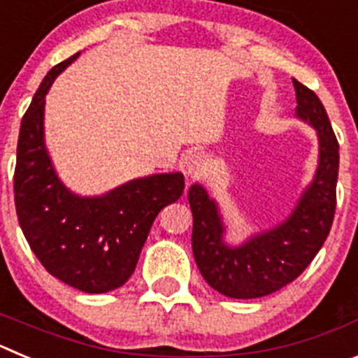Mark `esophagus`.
I'll list each match as a JSON object with an SVG mask.
<instances>
[{
  "label": "esophagus",
  "mask_w": 358,
  "mask_h": 358,
  "mask_svg": "<svg viewBox=\"0 0 358 358\" xmlns=\"http://www.w3.org/2000/svg\"><path fill=\"white\" fill-rule=\"evenodd\" d=\"M186 172L189 177H202L208 172V159L201 152H194L189 154L186 159Z\"/></svg>",
  "instance_id": "esophagus-1"
}]
</instances>
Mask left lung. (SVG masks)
<instances>
[{
	"label": "left lung",
	"instance_id": "left-lung-1",
	"mask_svg": "<svg viewBox=\"0 0 358 358\" xmlns=\"http://www.w3.org/2000/svg\"><path fill=\"white\" fill-rule=\"evenodd\" d=\"M299 118L312 123L319 136V166L287 222L262 233L242 248L222 242L224 226L217 204L206 189L194 185L188 201L194 213L192 248L208 285L235 299H255L292 283L314 260L331 229L337 204L339 141L317 94L292 78Z\"/></svg>",
	"mask_w": 358,
	"mask_h": 358
}]
</instances>
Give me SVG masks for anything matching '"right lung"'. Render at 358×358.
<instances>
[{
  "label": "right lung",
  "mask_w": 358,
  "mask_h": 358,
  "mask_svg": "<svg viewBox=\"0 0 358 358\" xmlns=\"http://www.w3.org/2000/svg\"><path fill=\"white\" fill-rule=\"evenodd\" d=\"M77 57L50 69L21 120L15 211L28 245L52 276L82 292L103 294L134 273L152 224L181 197L185 177L179 172L143 177L93 199L77 197L62 186L44 147V96Z\"/></svg>",
  "instance_id": "obj_1"
}]
</instances>
